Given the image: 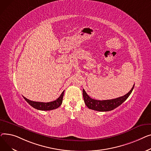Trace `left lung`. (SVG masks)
<instances>
[{"label": "left lung", "mask_w": 151, "mask_h": 151, "mask_svg": "<svg viewBox=\"0 0 151 151\" xmlns=\"http://www.w3.org/2000/svg\"><path fill=\"white\" fill-rule=\"evenodd\" d=\"M135 86V84L132 88L131 90L127 93L126 95L118 97L116 99H110V100H96L93 99L87 94L84 89H83V96L85 105L87 106L88 109L94 110L99 111H108L113 110L116 109L118 106L121 105L124 102L131 94Z\"/></svg>", "instance_id": "obj_1"}]
</instances>
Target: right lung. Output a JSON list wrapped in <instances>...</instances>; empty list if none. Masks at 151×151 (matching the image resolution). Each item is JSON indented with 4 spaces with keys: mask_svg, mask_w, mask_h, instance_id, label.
I'll use <instances>...</instances> for the list:
<instances>
[{
    "mask_svg": "<svg viewBox=\"0 0 151 151\" xmlns=\"http://www.w3.org/2000/svg\"><path fill=\"white\" fill-rule=\"evenodd\" d=\"M64 91L62 92L61 95L55 101H54L50 102H35L30 101L28 99L25 98V97L23 96L24 99L29 103L32 107L33 108L36 109L37 110H43V111H48V110H54L57 108H58L61 105L62 102H63V97L64 95Z\"/></svg>",
    "mask_w": 151,
    "mask_h": 151,
    "instance_id": "right-lung-1",
    "label": "right lung"
}]
</instances>
